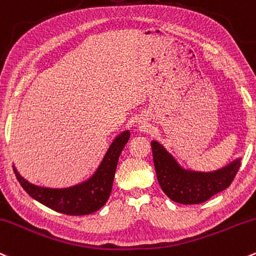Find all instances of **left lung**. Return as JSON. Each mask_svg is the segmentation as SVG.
<instances>
[{
	"mask_svg": "<svg viewBox=\"0 0 256 256\" xmlns=\"http://www.w3.org/2000/svg\"><path fill=\"white\" fill-rule=\"evenodd\" d=\"M150 144L160 187L171 200L180 204L206 202L216 193L230 187L240 166V160H236L215 172L187 171L180 166L160 143L153 141Z\"/></svg>",
	"mask_w": 256,
	"mask_h": 256,
	"instance_id": "8db88e82",
	"label": "left lung"
}]
</instances>
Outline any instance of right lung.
Listing matches in <instances>:
<instances>
[{
    "instance_id": "right-lung-1",
    "label": "right lung",
    "mask_w": 256,
    "mask_h": 256,
    "mask_svg": "<svg viewBox=\"0 0 256 256\" xmlns=\"http://www.w3.org/2000/svg\"><path fill=\"white\" fill-rule=\"evenodd\" d=\"M128 138V131L119 134L109 147L94 175L88 181L74 187L64 190L38 187L22 178L16 168H13V171L25 192L50 209L66 215H88L100 209L108 200L113 187L118 160Z\"/></svg>"
}]
</instances>
